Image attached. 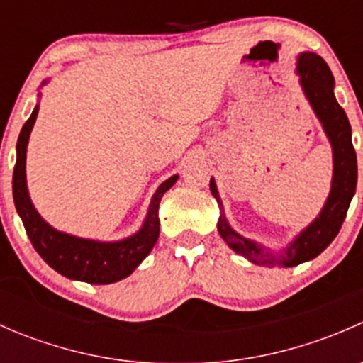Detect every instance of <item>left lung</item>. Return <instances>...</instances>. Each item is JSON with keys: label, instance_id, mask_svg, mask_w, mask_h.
<instances>
[{"label": "left lung", "instance_id": "obj_1", "mask_svg": "<svg viewBox=\"0 0 363 363\" xmlns=\"http://www.w3.org/2000/svg\"><path fill=\"white\" fill-rule=\"evenodd\" d=\"M296 72H298L300 82H302L303 91H306L314 112L323 123L325 131L330 138L332 149H334V179H332L330 195H328L320 218H316V221L309 228L303 230L298 239L281 256H274L272 252H267L263 247L240 237L239 233L230 228L225 216L219 218L218 230L223 240L233 251L258 265L295 267L298 263L316 258L337 237L340 226L346 219L347 207L353 199L354 189H357L358 168L357 152H354L353 142H351V124L347 121L346 112L342 111L334 96V77H332L330 68L318 54L303 52L298 57ZM211 191L219 202L218 189H216L212 179Z\"/></svg>", "mask_w": 363, "mask_h": 363}]
</instances>
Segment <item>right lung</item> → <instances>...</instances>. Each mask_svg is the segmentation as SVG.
<instances>
[{"label":"right lung","instance_id":"add662e5","mask_svg":"<svg viewBox=\"0 0 363 363\" xmlns=\"http://www.w3.org/2000/svg\"><path fill=\"white\" fill-rule=\"evenodd\" d=\"M38 107L26 121L17 140V161L13 168V202L23 225L36 252L61 276L69 279L84 281L91 284H108L130 276L142 259L151 252L160 235L158 208L161 196L174 186L177 175L170 177L160 186L149 205V214L144 226L137 235L121 242H94V240L77 239L67 233L56 232L47 225L29 200L26 188V145L35 124Z\"/></svg>","mask_w":363,"mask_h":363}]
</instances>
